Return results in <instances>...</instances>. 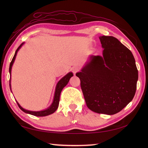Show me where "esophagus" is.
I'll list each match as a JSON object with an SVG mask.
<instances>
[{
    "instance_id": "34e87169",
    "label": "esophagus",
    "mask_w": 148,
    "mask_h": 148,
    "mask_svg": "<svg viewBox=\"0 0 148 148\" xmlns=\"http://www.w3.org/2000/svg\"><path fill=\"white\" fill-rule=\"evenodd\" d=\"M71 70H72V72H73L74 74H76V72L78 71V68H77V67H72V68L71 69Z\"/></svg>"
}]
</instances>
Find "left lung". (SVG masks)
Segmentation results:
<instances>
[{
	"mask_svg": "<svg viewBox=\"0 0 148 148\" xmlns=\"http://www.w3.org/2000/svg\"><path fill=\"white\" fill-rule=\"evenodd\" d=\"M102 56H91L77 72L86 106L99 114H114L132 101L138 71L130 49L112 36H100Z\"/></svg>",
	"mask_w": 148,
	"mask_h": 148,
	"instance_id": "1",
	"label": "left lung"
}]
</instances>
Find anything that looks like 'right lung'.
Returning a JSON list of instances; mask_svg holds the SVG:
<instances>
[{"label": "right lung", "instance_id": "obj_1", "mask_svg": "<svg viewBox=\"0 0 148 148\" xmlns=\"http://www.w3.org/2000/svg\"><path fill=\"white\" fill-rule=\"evenodd\" d=\"M23 44H24V42L21 43L20 46L18 47V49H16V52H15V54L13 56V58H12V61L10 63V65H9V73H10V75H11L12 66L14 62V60L16 58V56L18 50L20 49V48L22 46H23ZM72 76H73V74H72V72H69L67 75H65L64 77H63L62 79L58 81L57 84H56V86L54 99H53V103L48 109L44 110V111H29V110H26V109H23L22 107H21V106L20 104H19L18 102H16L18 103V107L20 108V109L21 110V111H23L25 113H28V114H32V115L36 116H46L53 114V112H55L56 111V109H57L58 107L59 101H60V93H61L62 89L64 88L66 85H67V83H69V80H70V78ZM10 82H11V80H10ZM9 86H10V88H11V84H9Z\"/></svg>", "mask_w": 148, "mask_h": 148}]
</instances>
